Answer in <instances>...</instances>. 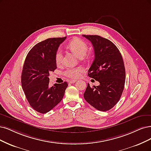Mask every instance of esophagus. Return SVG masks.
<instances>
[{"instance_id":"obj_1","label":"esophagus","mask_w":151,"mask_h":151,"mask_svg":"<svg viewBox=\"0 0 151 151\" xmlns=\"http://www.w3.org/2000/svg\"><path fill=\"white\" fill-rule=\"evenodd\" d=\"M76 81H77L76 80H72L69 82H70V84H74V83H75Z\"/></svg>"}]
</instances>
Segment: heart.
<instances>
[{"instance_id":"b5f03b06","label":"heart","mask_w":151,"mask_h":151,"mask_svg":"<svg viewBox=\"0 0 151 151\" xmlns=\"http://www.w3.org/2000/svg\"><path fill=\"white\" fill-rule=\"evenodd\" d=\"M68 45L69 49L79 58H82L86 55L88 50L87 44L85 41L79 38H75L70 41ZM62 58H63L62 52L61 49H59L56 51L55 54V61L57 65H60L62 63ZM82 72L83 69L81 67H69L64 71V74L70 79H76L81 76Z\"/></svg>"}]
</instances>
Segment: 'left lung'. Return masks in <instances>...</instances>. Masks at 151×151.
I'll return each mask as SVG.
<instances>
[{"instance_id": "obj_1", "label": "left lung", "mask_w": 151, "mask_h": 151, "mask_svg": "<svg viewBox=\"0 0 151 151\" xmlns=\"http://www.w3.org/2000/svg\"><path fill=\"white\" fill-rule=\"evenodd\" d=\"M83 36L91 41L95 54L88 76L100 83L92 87L88 84L84 97L97 110L107 111L118 102L124 90L126 70L122 57L111 40L96 35Z\"/></svg>"}]
</instances>
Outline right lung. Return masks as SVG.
I'll use <instances>...</instances> for the list:
<instances>
[{"mask_svg": "<svg viewBox=\"0 0 151 151\" xmlns=\"http://www.w3.org/2000/svg\"><path fill=\"white\" fill-rule=\"evenodd\" d=\"M65 37L50 38L34 45L26 57L21 76L22 87L30 106L45 114L62 101L67 82L49 87V72L57 69L55 54Z\"/></svg>", "mask_w": 151, "mask_h": 151, "instance_id": "add662e5", "label": "right lung"}]
</instances>
